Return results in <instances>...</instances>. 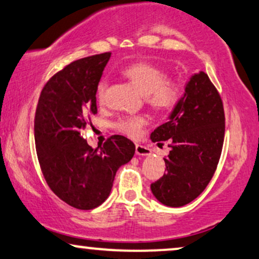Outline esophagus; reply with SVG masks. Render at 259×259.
<instances>
[{
    "label": "esophagus",
    "mask_w": 259,
    "mask_h": 259,
    "mask_svg": "<svg viewBox=\"0 0 259 259\" xmlns=\"http://www.w3.org/2000/svg\"><path fill=\"white\" fill-rule=\"evenodd\" d=\"M150 149L146 148L144 145H140V144H136V154L140 155V156H148L150 155Z\"/></svg>",
    "instance_id": "34e87169"
}]
</instances>
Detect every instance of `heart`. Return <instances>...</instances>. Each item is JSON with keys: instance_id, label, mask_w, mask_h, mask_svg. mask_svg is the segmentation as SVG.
I'll use <instances>...</instances> for the list:
<instances>
[{"instance_id": "obj_1", "label": "heart", "mask_w": 259, "mask_h": 259, "mask_svg": "<svg viewBox=\"0 0 259 259\" xmlns=\"http://www.w3.org/2000/svg\"><path fill=\"white\" fill-rule=\"evenodd\" d=\"M123 75L128 78L145 95V101L150 107L159 113L173 110L183 100L185 86L180 79L168 78L169 73L163 67L150 62H135L123 68ZM108 82L101 80L97 85V100L103 103ZM148 123L145 115L124 116L116 122V128L130 137H138Z\"/></svg>"}]
</instances>
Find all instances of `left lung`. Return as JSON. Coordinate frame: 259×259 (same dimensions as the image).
Returning <instances> with one entry per match:
<instances>
[{"label": "left lung", "instance_id": "left-lung-1", "mask_svg": "<svg viewBox=\"0 0 259 259\" xmlns=\"http://www.w3.org/2000/svg\"><path fill=\"white\" fill-rule=\"evenodd\" d=\"M186 94L169 120L158 126L150 138L169 142L164 158L165 173L151 184L154 196L168 206L191 203L210 183L225 140V109L218 89L206 73L194 74Z\"/></svg>", "mask_w": 259, "mask_h": 259}]
</instances>
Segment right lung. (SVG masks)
<instances>
[{
	"label": "right lung",
	"mask_w": 259,
	"mask_h": 259,
	"mask_svg": "<svg viewBox=\"0 0 259 259\" xmlns=\"http://www.w3.org/2000/svg\"><path fill=\"white\" fill-rule=\"evenodd\" d=\"M111 53L67 65L44 85L34 115V142L41 173L60 199L91 210L109 196L116 170L133 157L136 145L115 135L92 149L80 137L97 114L96 90Z\"/></svg>",
	"instance_id": "right-lung-1"
}]
</instances>
